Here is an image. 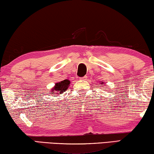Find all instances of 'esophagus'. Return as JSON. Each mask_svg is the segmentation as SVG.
I'll list each match as a JSON object with an SVG mask.
<instances>
[{
    "label": "esophagus",
    "instance_id": "obj_1",
    "mask_svg": "<svg viewBox=\"0 0 154 154\" xmlns=\"http://www.w3.org/2000/svg\"><path fill=\"white\" fill-rule=\"evenodd\" d=\"M87 79H88V77L86 76V75H85V76H83V77H82V78H80V79H81V80H84V81L87 80Z\"/></svg>",
    "mask_w": 154,
    "mask_h": 154
}]
</instances>
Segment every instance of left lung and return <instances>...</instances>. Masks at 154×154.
I'll list each match as a JSON object with an SVG mask.
<instances>
[{
	"mask_svg": "<svg viewBox=\"0 0 154 154\" xmlns=\"http://www.w3.org/2000/svg\"><path fill=\"white\" fill-rule=\"evenodd\" d=\"M101 84H102V85H104L105 83H104V82H102V83H101Z\"/></svg>",
	"mask_w": 154,
	"mask_h": 154,
	"instance_id": "8db88e82",
	"label": "left lung"
}]
</instances>
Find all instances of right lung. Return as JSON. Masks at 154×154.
<instances>
[{"label": "right lung", "mask_w": 154, "mask_h": 154, "mask_svg": "<svg viewBox=\"0 0 154 154\" xmlns=\"http://www.w3.org/2000/svg\"><path fill=\"white\" fill-rule=\"evenodd\" d=\"M70 85V81L68 79L64 80V81L56 83L55 85L51 89V94H58V93H64L66 91L67 88Z\"/></svg>", "instance_id": "1"}]
</instances>
